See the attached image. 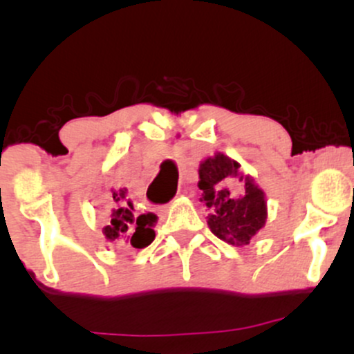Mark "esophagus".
<instances>
[{
  "instance_id": "obj_1",
  "label": "esophagus",
  "mask_w": 354,
  "mask_h": 354,
  "mask_svg": "<svg viewBox=\"0 0 354 354\" xmlns=\"http://www.w3.org/2000/svg\"><path fill=\"white\" fill-rule=\"evenodd\" d=\"M160 211H163V213H165V211H166V209H160Z\"/></svg>"
}]
</instances>
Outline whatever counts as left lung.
Here are the masks:
<instances>
[{
    "label": "left lung",
    "instance_id": "1",
    "mask_svg": "<svg viewBox=\"0 0 354 354\" xmlns=\"http://www.w3.org/2000/svg\"><path fill=\"white\" fill-rule=\"evenodd\" d=\"M200 181L201 201L209 209L208 226L211 233L233 246L250 245L251 238L265 226L268 218L266 198L254 180L239 171L238 161L223 153L201 161ZM243 189H236V181Z\"/></svg>",
    "mask_w": 354,
    "mask_h": 354
}]
</instances>
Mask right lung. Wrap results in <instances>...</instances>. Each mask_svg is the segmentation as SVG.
Here are the masks:
<instances>
[{"instance_id":"right-lung-1","label":"right lung","mask_w":354,"mask_h":354,"mask_svg":"<svg viewBox=\"0 0 354 354\" xmlns=\"http://www.w3.org/2000/svg\"><path fill=\"white\" fill-rule=\"evenodd\" d=\"M158 216L153 213L136 214L133 203L126 200V189H111V208L108 213V225L103 234L108 243L133 248H146L154 239V223Z\"/></svg>"}]
</instances>
